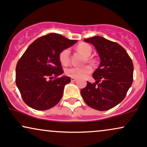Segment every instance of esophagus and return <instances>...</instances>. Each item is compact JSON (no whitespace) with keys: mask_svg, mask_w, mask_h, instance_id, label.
<instances>
[{"mask_svg":"<svg viewBox=\"0 0 147 147\" xmlns=\"http://www.w3.org/2000/svg\"><path fill=\"white\" fill-rule=\"evenodd\" d=\"M76 80H77V79H75V78H72V77L71 78V82H75Z\"/></svg>","mask_w":147,"mask_h":147,"instance_id":"obj_1","label":"esophagus"}]
</instances>
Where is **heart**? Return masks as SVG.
Masks as SVG:
<instances>
[{"label": "heart", "instance_id": "obj_1", "mask_svg": "<svg viewBox=\"0 0 147 147\" xmlns=\"http://www.w3.org/2000/svg\"><path fill=\"white\" fill-rule=\"evenodd\" d=\"M77 50L84 56L89 57L92 53V48L90 45L86 43H81L77 46ZM59 61L63 65H68L70 62V50L68 48L64 49L59 54ZM92 67L86 65L84 67H70L65 70V75L72 78H84L92 72Z\"/></svg>", "mask_w": 147, "mask_h": 147}]
</instances>
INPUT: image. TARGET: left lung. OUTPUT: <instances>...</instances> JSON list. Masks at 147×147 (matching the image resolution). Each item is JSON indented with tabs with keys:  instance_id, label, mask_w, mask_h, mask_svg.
<instances>
[{
	"instance_id": "obj_1",
	"label": "left lung",
	"mask_w": 147,
	"mask_h": 147,
	"mask_svg": "<svg viewBox=\"0 0 147 147\" xmlns=\"http://www.w3.org/2000/svg\"><path fill=\"white\" fill-rule=\"evenodd\" d=\"M84 41L95 47L101 62L92 74L95 83L87 82L81 94L90 107L108 111L122 102L132 85L133 61L124 48L104 37L96 36Z\"/></svg>"
}]
</instances>
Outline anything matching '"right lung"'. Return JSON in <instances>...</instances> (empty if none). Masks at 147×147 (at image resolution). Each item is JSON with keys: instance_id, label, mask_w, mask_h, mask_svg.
I'll return each mask as SVG.
<instances>
[{"instance_id": "1", "label": "right lung", "mask_w": 147, "mask_h": 147, "mask_svg": "<svg viewBox=\"0 0 147 147\" xmlns=\"http://www.w3.org/2000/svg\"><path fill=\"white\" fill-rule=\"evenodd\" d=\"M76 42L50 33L37 38L25 50L16 65V84L27 105L45 111L59 102L70 78L59 77L63 72L59 57Z\"/></svg>"}]
</instances>
